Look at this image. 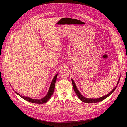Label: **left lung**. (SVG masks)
<instances>
[{
  "label": "left lung",
  "instance_id": "left-lung-1",
  "mask_svg": "<svg viewBox=\"0 0 127 127\" xmlns=\"http://www.w3.org/2000/svg\"><path fill=\"white\" fill-rule=\"evenodd\" d=\"M119 80H120V78H119V80L118 81L117 83V85H118V83H119ZM71 81H72V85H73V88H74V90L76 93V94H77V95L78 96V98L81 100L83 102H85V103H96V102H99L100 101H101L102 100H103L104 99H105V98H106L107 97H108L112 93L114 92L116 87H117V85L115 86V87L109 93V94H108L107 95H106L102 97H100V98H97V99H91V98H86L85 97H84V96H83L81 94V93H80V92L79 91V90H78L77 88V86L75 84V83L74 82V80L71 79Z\"/></svg>",
  "mask_w": 127,
  "mask_h": 127
}]
</instances>
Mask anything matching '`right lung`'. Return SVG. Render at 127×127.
<instances>
[{"mask_svg": "<svg viewBox=\"0 0 127 127\" xmlns=\"http://www.w3.org/2000/svg\"><path fill=\"white\" fill-rule=\"evenodd\" d=\"M57 76H58V74H56V75L55 76V77H53L51 83L50 84V88L49 89V91L48 92V93L47 94L46 96L44 97L43 98L41 99H32V98H30L29 97H25L21 95H20L19 94L16 92H15V93L17 95H18L21 98H22L23 99H24L25 100L29 101L31 103H38V104H43V103H45L46 102H47L49 99L50 98V97H51V96L52 95L53 92H54V90H55V83L56 81V80L57 78Z\"/></svg>", "mask_w": 127, "mask_h": 127, "instance_id": "obj_1", "label": "right lung"}]
</instances>
